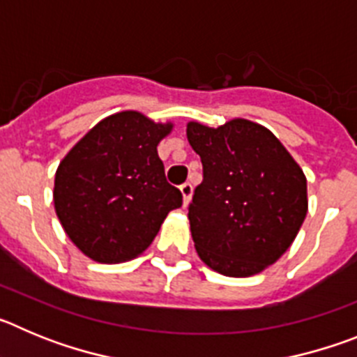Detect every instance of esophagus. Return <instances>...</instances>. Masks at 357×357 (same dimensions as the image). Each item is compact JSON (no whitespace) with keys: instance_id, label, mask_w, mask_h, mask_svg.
Wrapping results in <instances>:
<instances>
[{"instance_id":"1","label":"esophagus","mask_w":357,"mask_h":357,"mask_svg":"<svg viewBox=\"0 0 357 357\" xmlns=\"http://www.w3.org/2000/svg\"><path fill=\"white\" fill-rule=\"evenodd\" d=\"M181 193H182V200H184V206H188V202L191 200V195H193V185L189 184V182H184L181 185Z\"/></svg>"}]
</instances>
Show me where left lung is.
I'll return each mask as SVG.
<instances>
[{
  "mask_svg": "<svg viewBox=\"0 0 357 357\" xmlns=\"http://www.w3.org/2000/svg\"><path fill=\"white\" fill-rule=\"evenodd\" d=\"M188 141L204 172L188 214L200 259L229 277L263 272L304 223V173L272 132L248 119L189 123Z\"/></svg>",
  "mask_w": 357,
  "mask_h": 357,
  "instance_id": "1",
  "label": "left lung"
}]
</instances>
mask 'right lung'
I'll return each mask as SVG.
<instances>
[{"label":"right lung","instance_id":"right-lung-1","mask_svg":"<svg viewBox=\"0 0 357 357\" xmlns=\"http://www.w3.org/2000/svg\"><path fill=\"white\" fill-rule=\"evenodd\" d=\"M172 125L125 110L78 141L55 175L56 216L75 245L98 263L143 254L182 193L168 184L157 144Z\"/></svg>","mask_w":357,"mask_h":357}]
</instances>
